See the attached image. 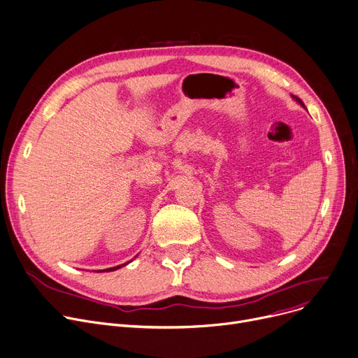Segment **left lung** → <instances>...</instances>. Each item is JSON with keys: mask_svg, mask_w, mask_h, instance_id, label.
<instances>
[{"mask_svg": "<svg viewBox=\"0 0 358 358\" xmlns=\"http://www.w3.org/2000/svg\"><path fill=\"white\" fill-rule=\"evenodd\" d=\"M292 98H294V99H295V101H296V102H298V103H299V105H302V106H303V108H305V105H303V102H302V101H301V99H299V98H298V96H292Z\"/></svg>", "mask_w": 358, "mask_h": 358, "instance_id": "1", "label": "left lung"}]
</instances>
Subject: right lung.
<instances>
[{"label": "right lung", "mask_w": 358, "mask_h": 358, "mask_svg": "<svg viewBox=\"0 0 358 358\" xmlns=\"http://www.w3.org/2000/svg\"><path fill=\"white\" fill-rule=\"evenodd\" d=\"M121 266H122V265H121ZM121 266H116V268H109V269H105V271H106V272H110V271H116L117 268H121ZM102 272H103V271H102Z\"/></svg>", "instance_id": "add662e5"}]
</instances>
